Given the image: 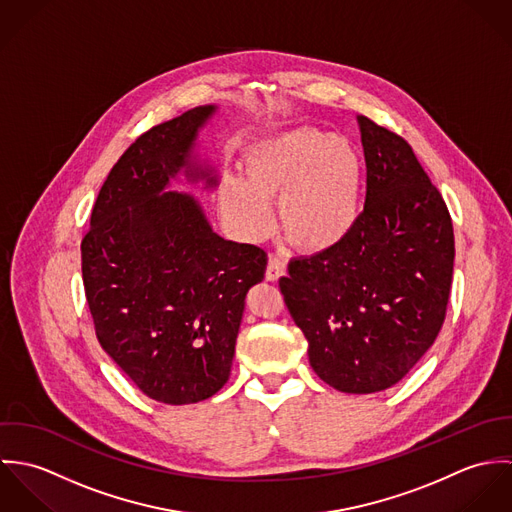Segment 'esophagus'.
<instances>
[{"mask_svg": "<svg viewBox=\"0 0 512 512\" xmlns=\"http://www.w3.org/2000/svg\"><path fill=\"white\" fill-rule=\"evenodd\" d=\"M282 276H286V262L278 256H270L268 268H266V280L268 282H278Z\"/></svg>", "mask_w": 512, "mask_h": 512, "instance_id": "34e87169", "label": "esophagus"}]
</instances>
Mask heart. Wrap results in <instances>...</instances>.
<instances>
[{"instance_id":"1","label":"heart","mask_w":512,"mask_h":512,"mask_svg":"<svg viewBox=\"0 0 512 512\" xmlns=\"http://www.w3.org/2000/svg\"><path fill=\"white\" fill-rule=\"evenodd\" d=\"M244 173L222 181L220 205L246 238L270 234L274 201L288 242L305 254L333 250L357 224L363 161L347 138L293 128L252 147Z\"/></svg>"}]
</instances>
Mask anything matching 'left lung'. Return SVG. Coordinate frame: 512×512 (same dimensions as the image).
Masks as SVG:
<instances>
[{
  "label": "left lung",
  "instance_id": "8db88e82",
  "mask_svg": "<svg viewBox=\"0 0 512 512\" xmlns=\"http://www.w3.org/2000/svg\"><path fill=\"white\" fill-rule=\"evenodd\" d=\"M365 209L333 250L280 280L309 365L335 390L394 386L434 345L453 276V224L410 144L359 116Z\"/></svg>",
  "mask_w": 512,
  "mask_h": 512
}]
</instances>
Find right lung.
Masks as SVG:
<instances>
[{"mask_svg":"<svg viewBox=\"0 0 512 512\" xmlns=\"http://www.w3.org/2000/svg\"><path fill=\"white\" fill-rule=\"evenodd\" d=\"M215 106L153 126L108 173L82 238V282L96 337L151 400L195 404L230 376L248 290L268 256L213 232L199 201L165 191L185 171L217 187L191 157Z\"/></svg>","mask_w":512,"mask_h":512,"instance_id":"right-lung-1","label":"right lung"}]
</instances>
